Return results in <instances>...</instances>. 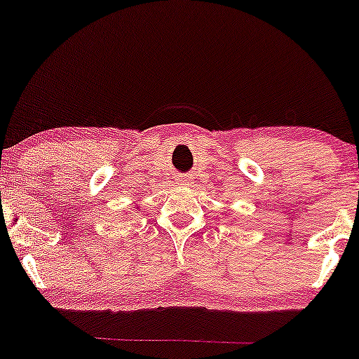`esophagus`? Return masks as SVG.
I'll list each match as a JSON object with an SVG mask.
<instances>
[{"mask_svg":"<svg viewBox=\"0 0 359 359\" xmlns=\"http://www.w3.org/2000/svg\"><path fill=\"white\" fill-rule=\"evenodd\" d=\"M175 184L180 185V187H189V185L192 184V180H191V177H187V175H179L175 179Z\"/></svg>","mask_w":359,"mask_h":359,"instance_id":"obj_1","label":"esophagus"}]
</instances>
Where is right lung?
<instances>
[{
    "label": "right lung",
    "instance_id": "right-lung-1",
    "mask_svg": "<svg viewBox=\"0 0 359 359\" xmlns=\"http://www.w3.org/2000/svg\"><path fill=\"white\" fill-rule=\"evenodd\" d=\"M137 208H140V205H137Z\"/></svg>",
    "mask_w": 359,
    "mask_h": 359
}]
</instances>
